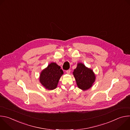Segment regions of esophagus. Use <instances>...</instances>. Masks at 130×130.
I'll list each match as a JSON object with an SVG mask.
<instances>
[{
  "mask_svg": "<svg viewBox=\"0 0 130 130\" xmlns=\"http://www.w3.org/2000/svg\"><path fill=\"white\" fill-rule=\"evenodd\" d=\"M66 73H67V74H69V73H70V69L67 70L66 71Z\"/></svg>",
  "mask_w": 130,
  "mask_h": 130,
  "instance_id": "obj_1",
  "label": "esophagus"
}]
</instances>
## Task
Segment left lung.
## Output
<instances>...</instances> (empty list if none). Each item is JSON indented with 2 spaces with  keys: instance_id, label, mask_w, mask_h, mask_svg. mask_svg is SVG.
<instances>
[{
  "instance_id": "1",
  "label": "left lung",
  "mask_w": 130,
  "mask_h": 130,
  "mask_svg": "<svg viewBox=\"0 0 130 130\" xmlns=\"http://www.w3.org/2000/svg\"><path fill=\"white\" fill-rule=\"evenodd\" d=\"M73 74L78 87L84 90L90 88L95 81L96 78L93 71L82 63L78 64Z\"/></svg>"
}]
</instances>
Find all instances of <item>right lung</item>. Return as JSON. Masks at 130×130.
<instances>
[{
    "mask_svg": "<svg viewBox=\"0 0 130 130\" xmlns=\"http://www.w3.org/2000/svg\"><path fill=\"white\" fill-rule=\"evenodd\" d=\"M63 74V71L60 66L55 63H51L42 71L40 81L46 89L52 90L57 87Z\"/></svg>",
    "mask_w": 130,
    "mask_h": 130,
    "instance_id": "right-lung-1",
    "label": "right lung"
}]
</instances>
